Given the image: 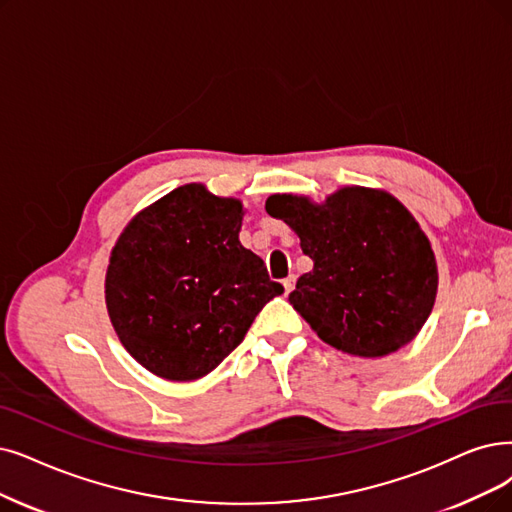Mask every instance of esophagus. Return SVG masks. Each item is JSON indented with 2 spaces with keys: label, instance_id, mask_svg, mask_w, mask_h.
<instances>
[{
  "label": "esophagus",
  "instance_id": "obj_1",
  "mask_svg": "<svg viewBox=\"0 0 512 512\" xmlns=\"http://www.w3.org/2000/svg\"><path fill=\"white\" fill-rule=\"evenodd\" d=\"M283 288H285V294H290L294 288H296V275H290L283 279Z\"/></svg>",
  "mask_w": 512,
  "mask_h": 512
}]
</instances>
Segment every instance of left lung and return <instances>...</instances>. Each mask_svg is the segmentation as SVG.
<instances>
[{
  "label": "left lung",
  "mask_w": 512,
  "mask_h": 512,
  "mask_svg": "<svg viewBox=\"0 0 512 512\" xmlns=\"http://www.w3.org/2000/svg\"><path fill=\"white\" fill-rule=\"evenodd\" d=\"M267 212L290 224L313 260L290 304L323 342L384 357L418 334L435 304L437 262L395 197L349 187L315 206L306 197L271 195Z\"/></svg>",
  "instance_id": "8db88e82"
}]
</instances>
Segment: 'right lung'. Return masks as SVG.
I'll return each instance as SVG.
<instances>
[{
  "instance_id": "add662e5",
  "label": "right lung",
  "mask_w": 512,
  "mask_h": 512,
  "mask_svg": "<svg viewBox=\"0 0 512 512\" xmlns=\"http://www.w3.org/2000/svg\"><path fill=\"white\" fill-rule=\"evenodd\" d=\"M241 203L180 187L121 233L107 271V309L128 353L176 382L210 374L283 294L239 243Z\"/></svg>"
}]
</instances>
